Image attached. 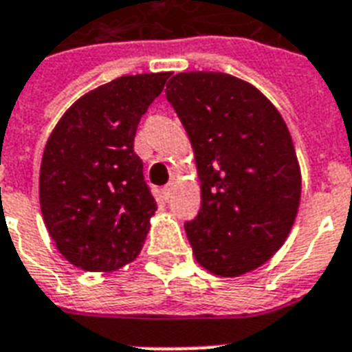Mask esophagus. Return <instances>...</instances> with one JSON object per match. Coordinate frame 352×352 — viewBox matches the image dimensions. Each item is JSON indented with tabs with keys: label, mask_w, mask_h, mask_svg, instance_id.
<instances>
[{
	"label": "esophagus",
	"mask_w": 352,
	"mask_h": 352,
	"mask_svg": "<svg viewBox=\"0 0 352 352\" xmlns=\"http://www.w3.org/2000/svg\"><path fill=\"white\" fill-rule=\"evenodd\" d=\"M173 188H175V184H173V182H170V184H166L164 188H162V197H164L166 201H170L171 193H173Z\"/></svg>",
	"instance_id": "34e87169"
}]
</instances>
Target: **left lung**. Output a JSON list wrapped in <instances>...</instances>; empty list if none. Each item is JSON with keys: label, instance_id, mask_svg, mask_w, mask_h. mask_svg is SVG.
Returning a JSON list of instances; mask_svg holds the SVG:
<instances>
[{"label": "left lung", "instance_id": "1", "mask_svg": "<svg viewBox=\"0 0 352 352\" xmlns=\"http://www.w3.org/2000/svg\"><path fill=\"white\" fill-rule=\"evenodd\" d=\"M166 99L195 153L201 211L184 230L199 264L241 276L280 250L302 191L293 139L258 88L222 72H182Z\"/></svg>", "mask_w": 352, "mask_h": 352}]
</instances>
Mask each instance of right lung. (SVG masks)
<instances>
[{
	"mask_svg": "<svg viewBox=\"0 0 352 352\" xmlns=\"http://www.w3.org/2000/svg\"><path fill=\"white\" fill-rule=\"evenodd\" d=\"M170 72L122 76L79 97L48 137L39 204L48 235L85 271H116L141 253L157 202L133 151L141 117Z\"/></svg>",
	"mask_w": 352,
	"mask_h": 352,
	"instance_id": "right-lung-1",
	"label": "right lung"
}]
</instances>
